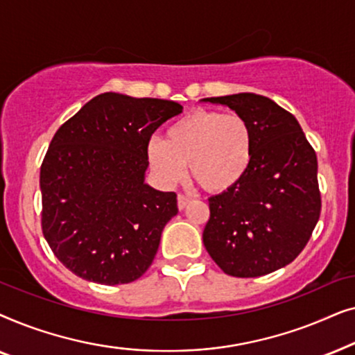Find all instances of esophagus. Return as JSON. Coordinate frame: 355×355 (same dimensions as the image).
Wrapping results in <instances>:
<instances>
[{
	"instance_id": "obj_1",
	"label": "esophagus",
	"mask_w": 355,
	"mask_h": 355,
	"mask_svg": "<svg viewBox=\"0 0 355 355\" xmlns=\"http://www.w3.org/2000/svg\"><path fill=\"white\" fill-rule=\"evenodd\" d=\"M189 202H191V198L182 196V193H179L178 196V208L179 210H182V208H186L189 205Z\"/></svg>"
}]
</instances>
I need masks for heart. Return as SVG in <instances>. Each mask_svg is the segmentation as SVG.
<instances>
[{
	"instance_id": "1",
	"label": "heart",
	"mask_w": 355,
	"mask_h": 355,
	"mask_svg": "<svg viewBox=\"0 0 355 355\" xmlns=\"http://www.w3.org/2000/svg\"><path fill=\"white\" fill-rule=\"evenodd\" d=\"M145 157L163 187L192 178L211 193L234 189L249 173L254 159V132L236 113L196 110L169 125L164 140L150 139Z\"/></svg>"
}]
</instances>
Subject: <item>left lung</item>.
<instances>
[{"instance_id": "left-lung-1", "label": "left lung", "mask_w": 355, "mask_h": 355, "mask_svg": "<svg viewBox=\"0 0 355 355\" xmlns=\"http://www.w3.org/2000/svg\"><path fill=\"white\" fill-rule=\"evenodd\" d=\"M200 101L227 106L250 124L254 159L231 191L208 198L203 245L230 276L257 278L289 265L320 218L317 155L297 119L255 94Z\"/></svg>"}]
</instances>
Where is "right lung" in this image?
<instances>
[{
  "label": "right lung",
  "mask_w": 355,
  "mask_h": 355,
  "mask_svg": "<svg viewBox=\"0 0 355 355\" xmlns=\"http://www.w3.org/2000/svg\"><path fill=\"white\" fill-rule=\"evenodd\" d=\"M179 113L176 101L106 92L58 129L40 169L42 230L82 279L132 283L152 265L178 200L145 182V147Z\"/></svg>",
  "instance_id": "obj_1"
}]
</instances>
